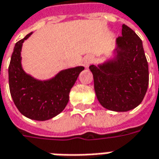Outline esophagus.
Listing matches in <instances>:
<instances>
[{"label": "esophagus", "instance_id": "1", "mask_svg": "<svg viewBox=\"0 0 159 159\" xmlns=\"http://www.w3.org/2000/svg\"><path fill=\"white\" fill-rule=\"evenodd\" d=\"M90 62H91V59H85V61H84V66H85V67H86V68H88V67H89Z\"/></svg>", "mask_w": 159, "mask_h": 159}]
</instances>
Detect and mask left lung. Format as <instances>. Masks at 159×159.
Wrapping results in <instances>:
<instances>
[{
  "label": "left lung",
  "mask_w": 159,
  "mask_h": 159,
  "mask_svg": "<svg viewBox=\"0 0 159 159\" xmlns=\"http://www.w3.org/2000/svg\"><path fill=\"white\" fill-rule=\"evenodd\" d=\"M117 38V56L98 66H89L94 90L101 106L114 111H128L143 100L149 83L148 64L142 41L123 25Z\"/></svg>",
  "instance_id": "8db88e82"
}]
</instances>
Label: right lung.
I'll list each match as a JSON object with an SVG mask.
<instances>
[{"instance_id": "right-lung-1", "label": "right lung", "mask_w": 159, "mask_h": 159, "mask_svg": "<svg viewBox=\"0 0 159 159\" xmlns=\"http://www.w3.org/2000/svg\"><path fill=\"white\" fill-rule=\"evenodd\" d=\"M31 33L17 42L8 67L9 89L16 107L28 118L45 121L66 108L69 93L83 66L64 70L53 78L39 81L26 74L21 66V48Z\"/></svg>"}]
</instances>
